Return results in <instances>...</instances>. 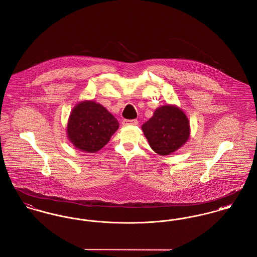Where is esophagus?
I'll list each match as a JSON object with an SVG mask.
<instances>
[{"label":"esophagus","instance_id":"1","mask_svg":"<svg viewBox=\"0 0 257 257\" xmlns=\"http://www.w3.org/2000/svg\"><path fill=\"white\" fill-rule=\"evenodd\" d=\"M139 121L137 119H124L122 121L123 126H133V125H138Z\"/></svg>","mask_w":257,"mask_h":257}]
</instances>
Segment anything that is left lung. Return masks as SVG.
I'll list each match as a JSON object with an SVG mask.
<instances>
[{"label":"left lung","instance_id":"8db88e82","mask_svg":"<svg viewBox=\"0 0 257 257\" xmlns=\"http://www.w3.org/2000/svg\"><path fill=\"white\" fill-rule=\"evenodd\" d=\"M142 130L152 151L159 155H169L178 151L190 137L188 118L175 105L157 107L152 117L143 124Z\"/></svg>","mask_w":257,"mask_h":257}]
</instances>
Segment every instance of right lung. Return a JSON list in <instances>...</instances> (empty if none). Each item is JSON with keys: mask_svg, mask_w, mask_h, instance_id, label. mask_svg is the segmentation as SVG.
I'll list each match as a JSON object with an SVG mask.
<instances>
[{"mask_svg": "<svg viewBox=\"0 0 257 257\" xmlns=\"http://www.w3.org/2000/svg\"><path fill=\"white\" fill-rule=\"evenodd\" d=\"M118 127V121L105 106L85 100L72 109L67 136L77 150L94 153L106 146Z\"/></svg>", "mask_w": 257, "mask_h": 257, "instance_id": "obj_1", "label": "right lung"}]
</instances>
